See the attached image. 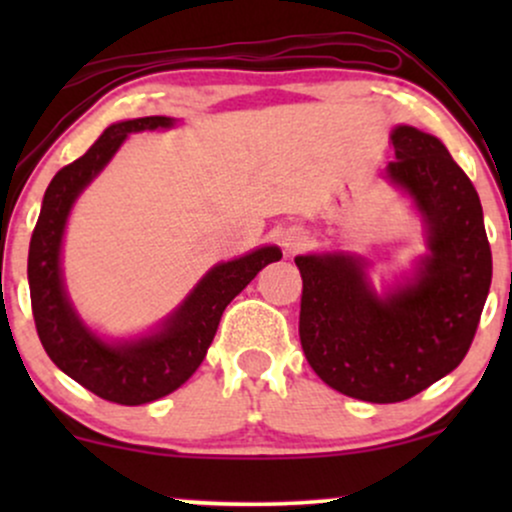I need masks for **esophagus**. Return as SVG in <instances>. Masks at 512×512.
<instances>
[{"mask_svg": "<svg viewBox=\"0 0 512 512\" xmlns=\"http://www.w3.org/2000/svg\"><path fill=\"white\" fill-rule=\"evenodd\" d=\"M281 245H284L286 252H298L308 245V236H305L303 228H289L281 238Z\"/></svg>", "mask_w": 512, "mask_h": 512, "instance_id": "1", "label": "esophagus"}]
</instances>
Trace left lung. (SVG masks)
Instances as JSON below:
<instances>
[{
  "instance_id": "8db88e82",
  "label": "left lung",
  "mask_w": 512,
  "mask_h": 512,
  "mask_svg": "<svg viewBox=\"0 0 512 512\" xmlns=\"http://www.w3.org/2000/svg\"><path fill=\"white\" fill-rule=\"evenodd\" d=\"M387 178L414 199L428 255L407 284L378 296L366 262L344 252L298 255L301 334L310 368L332 390L390 404L419 395L462 363L491 286V248L472 180L443 142L399 125Z\"/></svg>"
}]
</instances>
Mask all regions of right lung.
<instances>
[{
  "instance_id": "1",
  "label": "right lung",
  "mask_w": 512,
  "mask_h": 512,
  "mask_svg": "<svg viewBox=\"0 0 512 512\" xmlns=\"http://www.w3.org/2000/svg\"><path fill=\"white\" fill-rule=\"evenodd\" d=\"M163 115L115 122L74 163L64 166L45 190L38 223L28 248V286L35 330L57 368L108 402L137 407L170 395L190 380L214 342L226 305L269 262L281 260L274 245L252 250L238 260L211 267L195 291L161 325V330L134 342H105L76 315L64 291L60 252L67 216L81 190L115 156L127 134L173 127Z\"/></svg>"
}]
</instances>
